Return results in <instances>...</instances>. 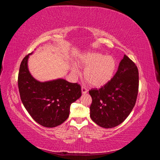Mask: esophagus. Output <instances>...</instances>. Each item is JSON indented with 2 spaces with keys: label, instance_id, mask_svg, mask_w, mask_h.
<instances>
[{
  "label": "esophagus",
  "instance_id": "obj_1",
  "mask_svg": "<svg viewBox=\"0 0 160 160\" xmlns=\"http://www.w3.org/2000/svg\"><path fill=\"white\" fill-rule=\"evenodd\" d=\"M81 93H82V94H86L87 93H88V90H87L85 88H83V87H82V88H81Z\"/></svg>",
  "mask_w": 160,
  "mask_h": 160
}]
</instances>
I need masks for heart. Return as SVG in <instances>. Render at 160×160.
Returning <instances> with one entry per match:
<instances>
[{"label":"heart","instance_id":"obj_1","mask_svg":"<svg viewBox=\"0 0 160 160\" xmlns=\"http://www.w3.org/2000/svg\"><path fill=\"white\" fill-rule=\"evenodd\" d=\"M77 64L81 68H85V79L95 88L107 84L112 79L116 68V62L113 57L95 52L84 53L77 61ZM77 66L73 65L71 68L72 73L75 76L79 75Z\"/></svg>","mask_w":160,"mask_h":160}]
</instances>
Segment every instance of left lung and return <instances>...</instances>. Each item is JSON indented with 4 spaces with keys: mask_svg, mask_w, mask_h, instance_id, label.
Masks as SVG:
<instances>
[{
    "mask_svg": "<svg viewBox=\"0 0 160 160\" xmlns=\"http://www.w3.org/2000/svg\"><path fill=\"white\" fill-rule=\"evenodd\" d=\"M138 75L137 66L125 55L111 81L99 89L89 91L92 98L90 117L96 124L112 128L128 117L137 99Z\"/></svg>",
    "mask_w": 160,
    "mask_h": 160,
    "instance_id": "8db88e82",
    "label": "left lung"
}]
</instances>
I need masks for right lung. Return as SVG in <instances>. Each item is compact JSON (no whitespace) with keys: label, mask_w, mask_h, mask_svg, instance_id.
Instances as JSON below:
<instances>
[{"label":"right lung","mask_w":160,"mask_h":160,"mask_svg":"<svg viewBox=\"0 0 160 160\" xmlns=\"http://www.w3.org/2000/svg\"><path fill=\"white\" fill-rule=\"evenodd\" d=\"M27 55L19 69L18 85L23 105L37 123L55 128L69 118L70 106L81 96V86L62 78L41 82L28 69Z\"/></svg>","instance_id":"1"}]
</instances>
